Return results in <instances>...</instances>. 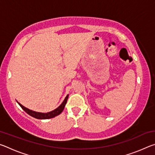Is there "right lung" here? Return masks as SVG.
<instances>
[{
  "mask_svg": "<svg viewBox=\"0 0 155 155\" xmlns=\"http://www.w3.org/2000/svg\"><path fill=\"white\" fill-rule=\"evenodd\" d=\"M68 98V95L66 96V97H65L64 99V101H63V103L61 104H60L59 107H58L57 109L53 110V111H50L48 113H40V112L34 111H32V110H30L27 108H26V107L22 105L20 103H18V101H17V103L19 104V105L21 107H22V109L24 110L26 113H27L28 115H31V116L35 117V118H37V119L43 120V119L52 118V117H55V116H57V115H58L61 114V113L63 111V110L64 109V107L67 103Z\"/></svg>",
  "mask_w": 155,
  "mask_h": 155,
  "instance_id": "add662e5",
  "label": "right lung"
}]
</instances>
